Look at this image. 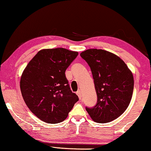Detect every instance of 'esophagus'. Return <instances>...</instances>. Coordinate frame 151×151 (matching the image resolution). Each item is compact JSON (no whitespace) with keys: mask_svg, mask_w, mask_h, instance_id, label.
I'll return each mask as SVG.
<instances>
[{"mask_svg":"<svg viewBox=\"0 0 151 151\" xmlns=\"http://www.w3.org/2000/svg\"><path fill=\"white\" fill-rule=\"evenodd\" d=\"M76 94H77L78 96V98H79L80 100H81V99H82V93H81V91H80V90H78V91L76 92Z\"/></svg>","mask_w":151,"mask_h":151,"instance_id":"34e87169","label":"esophagus"}]
</instances>
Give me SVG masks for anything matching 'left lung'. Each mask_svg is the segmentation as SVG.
<instances>
[{
  "label": "left lung",
  "mask_w": 151,
  "mask_h": 151,
  "mask_svg": "<svg viewBox=\"0 0 151 151\" xmlns=\"http://www.w3.org/2000/svg\"><path fill=\"white\" fill-rule=\"evenodd\" d=\"M80 56L91 68L98 97L96 104L91 108L86 107V111L96 122L114 120L131 102L133 74L122 60L103 49H87Z\"/></svg>",
  "instance_id": "1"
}]
</instances>
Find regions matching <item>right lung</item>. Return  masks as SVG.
<instances>
[{
    "label": "right lung",
    "mask_w": 151,
    "mask_h": 151,
    "mask_svg": "<svg viewBox=\"0 0 151 151\" xmlns=\"http://www.w3.org/2000/svg\"><path fill=\"white\" fill-rule=\"evenodd\" d=\"M78 55L64 48L42 49L22 74L20 91L24 102L45 122H63L79 100L71 91L65 76L66 69Z\"/></svg>",
    "instance_id": "right-lung-1"
}]
</instances>
